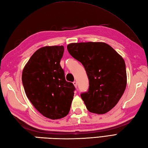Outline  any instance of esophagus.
Returning <instances> with one entry per match:
<instances>
[{
    "label": "esophagus",
    "mask_w": 148,
    "mask_h": 148,
    "mask_svg": "<svg viewBox=\"0 0 148 148\" xmlns=\"http://www.w3.org/2000/svg\"><path fill=\"white\" fill-rule=\"evenodd\" d=\"M73 84H74V86H75V88H76L77 86V83L76 81H74Z\"/></svg>",
    "instance_id": "1"
}]
</instances>
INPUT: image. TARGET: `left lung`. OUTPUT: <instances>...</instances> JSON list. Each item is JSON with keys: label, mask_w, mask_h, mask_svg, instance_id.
<instances>
[{"label": "left lung", "mask_w": 148, "mask_h": 148, "mask_svg": "<svg viewBox=\"0 0 148 148\" xmlns=\"http://www.w3.org/2000/svg\"><path fill=\"white\" fill-rule=\"evenodd\" d=\"M70 55L80 62L89 79L88 92L81 95L90 112L106 114L119 102L127 86V72L122 56L102 42L71 43Z\"/></svg>", "instance_id": "left-lung-1"}]
</instances>
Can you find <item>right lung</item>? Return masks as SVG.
Listing matches in <instances>:
<instances>
[{
    "label": "right lung",
    "instance_id": "obj_1",
    "mask_svg": "<svg viewBox=\"0 0 148 148\" xmlns=\"http://www.w3.org/2000/svg\"><path fill=\"white\" fill-rule=\"evenodd\" d=\"M63 46H45L37 49L25 65L22 83L27 98L40 114L51 119L67 116L75 87L65 80L60 65Z\"/></svg>",
    "mask_w": 148,
    "mask_h": 148
}]
</instances>
